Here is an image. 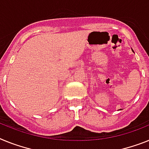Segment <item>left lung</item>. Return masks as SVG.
I'll return each instance as SVG.
<instances>
[{"label":"left lung","instance_id":"left-lung-1","mask_svg":"<svg viewBox=\"0 0 149 149\" xmlns=\"http://www.w3.org/2000/svg\"><path fill=\"white\" fill-rule=\"evenodd\" d=\"M132 49V51H133V53H134V51H133V49Z\"/></svg>","mask_w":149,"mask_h":149}]
</instances>
